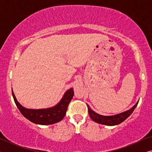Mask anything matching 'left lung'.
<instances>
[{
	"instance_id": "8db88e82",
	"label": "left lung",
	"mask_w": 152,
	"mask_h": 152,
	"mask_svg": "<svg viewBox=\"0 0 152 152\" xmlns=\"http://www.w3.org/2000/svg\"><path fill=\"white\" fill-rule=\"evenodd\" d=\"M138 101L137 102L136 104H135L132 108H131L130 109H129L126 111L122 112V113L116 114V115H99V114L95 113L94 111H93L88 104H87V107H88L89 115H90L91 118L93 120V121L97 122V123L104 124V125L114 126L117 125V124H119L121 123V122H124V120L133 113V111H134V109H136L137 105H138Z\"/></svg>"
}]
</instances>
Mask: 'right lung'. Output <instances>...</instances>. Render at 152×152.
I'll return each instance as SVG.
<instances>
[{
    "label": "right lung",
    "mask_w": 152,
    "mask_h": 152,
    "mask_svg": "<svg viewBox=\"0 0 152 152\" xmlns=\"http://www.w3.org/2000/svg\"><path fill=\"white\" fill-rule=\"evenodd\" d=\"M12 92L16 105L22 115L33 123L41 125L53 124L63 120L66 115L68 104L74 95L73 88H70L66 91L61 100L54 107L46 109H31L23 107L16 99L13 90H12Z\"/></svg>",
    "instance_id": "obj_1"
}]
</instances>
